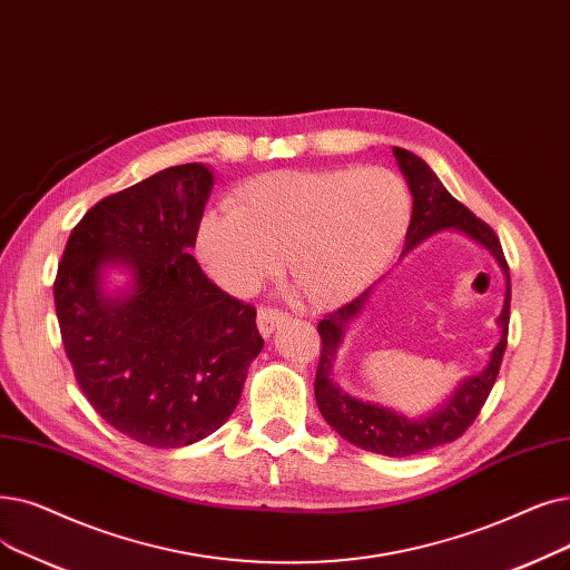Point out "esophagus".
I'll use <instances>...</instances> for the list:
<instances>
[{
	"mask_svg": "<svg viewBox=\"0 0 570 570\" xmlns=\"http://www.w3.org/2000/svg\"><path fill=\"white\" fill-rule=\"evenodd\" d=\"M286 312L275 309V307H261L258 309V331L263 337H269L272 331H275L282 321H286Z\"/></svg>",
	"mask_w": 570,
	"mask_h": 570,
	"instance_id": "esophagus-1",
	"label": "esophagus"
}]
</instances>
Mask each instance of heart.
Masks as SVG:
<instances>
[{
  "mask_svg": "<svg viewBox=\"0 0 570 570\" xmlns=\"http://www.w3.org/2000/svg\"><path fill=\"white\" fill-rule=\"evenodd\" d=\"M410 218L395 171L279 169L235 188L228 207L203 214L195 254L233 295L254 293L286 261L316 307L352 301L386 265Z\"/></svg>",
  "mask_w": 570,
  "mask_h": 570,
  "instance_id": "b5f03b06",
  "label": "heart"
}]
</instances>
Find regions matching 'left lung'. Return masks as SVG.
Masks as SVG:
<instances>
[{
  "label": "left lung",
  "mask_w": 570,
  "mask_h": 570,
  "mask_svg": "<svg viewBox=\"0 0 570 570\" xmlns=\"http://www.w3.org/2000/svg\"><path fill=\"white\" fill-rule=\"evenodd\" d=\"M393 156L399 160V167L412 193V218L405 235V252L416 246L422 239L431 237L438 230L454 228L473 237L482 246L493 254L499 265L505 272V303L499 316L501 326V340L493 346L491 358L480 375L463 380L456 391L450 395L444 405L429 416L422 419H407L399 412L363 403L358 399H352L350 393H344L333 382V363L340 350L342 335L346 326L361 314V309L367 305L370 291L365 288L358 298L352 303L342 305L340 309L326 314L318 321V335H321V356L316 367L314 380V399L316 405L324 414L331 429H335L346 442L356 444V448L365 452H375L382 456H414L429 452L440 444L454 442L461 438L468 426L475 422L484 401L489 399V391L493 389V382L499 377L501 361L508 346V324H510V272L508 263L501 249V242L482 218H478L468 207H463L456 197L450 195V190L440 184L435 171L405 148L393 146ZM403 252V254H405Z\"/></svg>",
  "instance_id": "obj_1"
}]
</instances>
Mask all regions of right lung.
Wrapping results in <instances>:
<instances>
[{
  "label": "right lung",
  "mask_w": 570,
  "mask_h": 570,
  "mask_svg": "<svg viewBox=\"0 0 570 570\" xmlns=\"http://www.w3.org/2000/svg\"><path fill=\"white\" fill-rule=\"evenodd\" d=\"M214 175L167 167L97 203L73 226L53 284L65 354L88 403L148 448H186L218 431L263 350L256 307L220 291L190 256ZM122 264L134 286L101 293Z\"/></svg>",
  "instance_id": "obj_1"
}]
</instances>
